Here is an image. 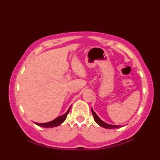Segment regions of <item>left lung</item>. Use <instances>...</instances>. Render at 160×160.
I'll use <instances>...</instances> for the list:
<instances>
[{
  "mask_svg": "<svg viewBox=\"0 0 160 160\" xmlns=\"http://www.w3.org/2000/svg\"><path fill=\"white\" fill-rule=\"evenodd\" d=\"M91 112H92V114L93 115V118H94V120L96 121V123L100 125V127L105 128H108V129H111V128H120L122 126H119V125H111V124H107L106 122H103L102 120H101L100 119L98 118V115H96V113H95L93 111V110L92 109V108H91Z\"/></svg>",
  "mask_w": 160,
  "mask_h": 160,
  "instance_id": "left-lung-1",
  "label": "left lung"
}]
</instances>
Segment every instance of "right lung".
<instances>
[{"label":"right lung","instance_id":"obj_1","mask_svg":"<svg viewBox=\"0 0 160 160\" xmlns=\"http://www.w3.org/2000/svg\"><path fill=\"white\" fill-rule=\"evenodd\" d=\"M71 107H69V109H68V111H67L66 113H64V115H61V116L56 118L55 120H53L49 122H46V123H37V122H34V123L36 125L39 126V127H44V128H52V127H57V126H59L60 124H62V122H64V120H65V119L67 118L68 113H69Z\"/></svg>","mask_w":160,"mask_h":160}]
</instances>
